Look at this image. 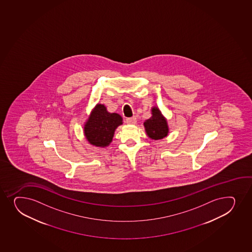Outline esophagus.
Returning a JSON list of instances; mask_svg holds the SVG:
<instances>
[{
    "label": "esophagus",
    "instance_id": "1",
    "mask_svg": "<svg viewBox=\"0 0 252 252\" xmlns=\"http://www.w3.org/2000/svg\"><path fill=\"white\" fill-rule=\"evenodd\" d=\"M126 122L129 125L135 124V123H136V117H128V118L126 119Z\"/></svg>",
    "mask_w": 252,
    "mask_h": 252
}]
</instances>
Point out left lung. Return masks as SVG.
Wrapping results in <instances>:
<instances>
[{"instance_id":"1","label":"left lung","mask_w":252,"mask_h":252,"mask_svg":"<svg viewBox=\"0 0 252 252\" xmlns=\"http://www.w3.org/2000/svg\"><path fill=\"white\" fill-rule=\"evenodd\" d=\"M152 117L146 120L144 126L150 138L160 140L167 135V122L157 107L152 108Z\"/></svg>"}]
</instances>
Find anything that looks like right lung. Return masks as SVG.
<instances>
[{
    "label": "right lung",
    "instance_id": "add662e5",
    "mask_svg": "<svg viewBox=\"0 0 252 252\" xmlns=\"http://www.w3.org/2000/svg\"><path fill=\"white\" fill-rule=\"evenodd\" d=\"M122 124L120 115L109 113L106 106L98 104L85 125V135L90 143L104 147L111 143L116 128Z\"/></svg>",
    "mask_w": 252,
    "mask_h": 252
}]
</instances>
